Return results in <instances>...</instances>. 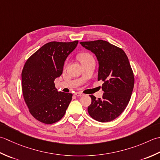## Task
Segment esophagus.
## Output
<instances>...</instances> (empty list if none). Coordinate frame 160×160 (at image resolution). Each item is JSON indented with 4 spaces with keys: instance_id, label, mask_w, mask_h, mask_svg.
I'll list each match as a JSON object with an SVG mask.
<instances>
[{
    "instance_id": "1",
    "label": "esophagus",
    "mask_w": 160,
    "mask_h": 160,
    "mask_svg": "<svg viewBox=\"0 0 160 160\" xmlns=\"http://www.w3.org/2000/svg\"><path fill=\"white\" fill-rule=\"evenodd\" d=\"M74 94H75V95L77 97H83L84 95V94H83L82 92H76L75 93H74Z\"/></svg>"
}]
</instances>
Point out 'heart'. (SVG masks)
I'll use <instances>...</instances> for the list:
<instances>
[{"instance_id":"1","label":"heart","mask_w":160,"mask_h":160,"mask_svg":"<svg viewBox=\"0 0 160 160\" xmlns=\"http://www.w3.org/2000/svg\"><path fill=\"white\" fill-rule=\"evenodd\" d=\"M78 59L79 60V61L81 63H83L86 61L93 59V57L92 55L89 53L83 52V53H81L80 54H79V56H78Z\"/></svg>"}]
</instances>
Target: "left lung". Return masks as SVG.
Masks as SVG:
<instances>
[{
    "instance_id": "8db88e82",
    "label": "left lung",
    "mask_w": 160,
    "mask_h": 160,
    "mask_svg": "<svg viewBox=\"0 0 160 160\" xmlns=\"http://www.w3.org/2000/svg\"><path fill=\"white\" fill-rule=\"evenodd\" d=\"M81 45L95 54L99 63L98 81H103L102 98L90 95L92 102L88 111L92 119L108 122L125 110L134 87V75L128 58L123 50L108 41L81 42Z\"/></svg>"
}]
</instances>
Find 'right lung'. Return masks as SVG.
<instances>
[{"instance_id":"add662e5","label":"right lung","mask_w":160,"mask_h":160,"mask_svg":"<svg viewBox=\"0 0 160 160\" xmlns=\"http://www.w3.org/2000/svg\"><path fill=\"white\" fill-rule=\"evenodd\" d=\"M78 41L50 42L26 61L22 71V91L30 112L36 119L50 124L63 117L72 94L58 92L54 81L63 72L65 61Z\"/></svg>"}]
</instances>
